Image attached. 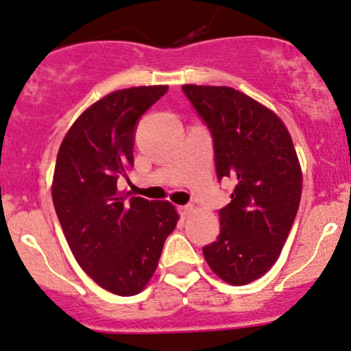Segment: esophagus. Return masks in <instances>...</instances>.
<instances>
[{"instance_id": "34e87169", "label": "esophagus", "mask_w": 351, "mask_h": 351, "mask_svg": "<svg viewBox=\"0 0 351 351\" xmlns=\"http://www.w3.org/2000/svg\"><path fill=\"white\" fill-rule=\"evenodd\" d=\"M191 212H192V206H180L179 207V214L182 219H187Z\"/></svg>"}]
</instances>
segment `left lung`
Listing matches in <instances>:
<instances>
[{
    "label": "left lung",
    "mask_w": 351,
    "mask_h": 351,
    "mask_svg": "<svg viewBox=\"0 0 351 351\" xmlns=\"http://www.w3.org/2000/svg\"><path fill=\"white\" fill-rule=\"evenodd\" d=\"M214 143L217 179L235 182L219 210L220 234L202 249L230 285L262 277L280 255L297 215L302 171L292 137L270 109L227 86H182Z\"/></svg>",
    "instance_id": "obj_1"
}]
</instances>
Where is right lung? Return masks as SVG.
Returning <instances> with one entry per match:
<instances>
[{
	"label": "right lung",
	"instance_id": "add662e5",
	"mask_svg": "<svg viewBox=\"0 0 351 351\" xmlns=\"http://www.w3.org/2000/svg\"><path fill=\"white\" fill-rule=\"evenodd\" d=\"M167 89H121L94 102L71 125L54 167L53 204L71 252L97 285L121 297L147 285L179 219L172 204L117 192L134 165L139 119Z\"/></svg>",
	"mask_w": 351,
	"mask_h": 351
}]
</instances>
